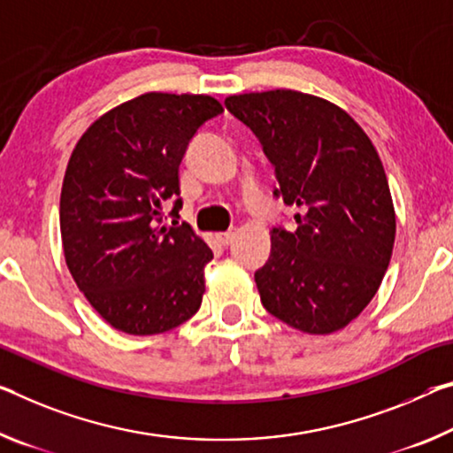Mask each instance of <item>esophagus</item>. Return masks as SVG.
Returning a JSON list of instances; mask_svg holds the SVG:
<instances>
[{"label":"esophagus","instance_id":"34e87169","mask_svg":"<svg viewBox=\"0 0 453 453\" xmlns=\"http://www.w3.org/2000/svg\"><path fill=\"white\" fill-rule=\"evenodd\" d=\"M234 238H235L234 229H229V232H221V234L215 235V240H218V242L221 243V246H229V243L234 242Z\"/></svg>","mask_w":453,"mask_h":453}]
</instances>
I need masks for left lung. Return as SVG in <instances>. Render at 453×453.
I'll return each instance as SVG.
<instances>
[{
    "mask_svg": "<svg viewBox=\"0 0 453 453\" xmlns=\"http://www.w3.org/2000/svg\"><path fill=\"white\" fill-rule=\"evenodd\" d=\"M274 167V197L296 207V229L272 227L270 257L256 270L272 317L311 334L341 330L381 286L395 242L383 163L339 106L296 90L226 98Z\"/></svg>",
    "mask_w": 453,
    "mask_h": 453,
    "instance_id": "obj_1",
    "label": "left lung"
}]
</instances>
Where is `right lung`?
I'll list each match as a JSON object with an SVG mask.
<instances>
[{
	"label": "right lung",
	"instance_id": "right-lung-1",
	"mask_svg": "<svg viewBox=\"0 0 453 453\" xmlns=\"http://www.w3.org/2000/svg\"><path fill=\"white\" fill-rule=\"evenodd\" d=\"M224 112L205 95L149 92L103 114L72 150L60 232L72 278L127 334H159L199 311L213 252L179 224V165L197 131ZM174 203L171 226L162 205Z\"/></svg>",
	"mask_w": 453,
	"mask_h": 453
}]
</instances>
